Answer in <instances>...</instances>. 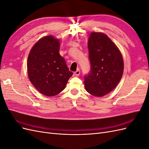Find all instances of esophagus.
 I'll list each match as a JSON object with an SVG mask.
<instances>
[{
  "mask_svg": "<svg viewBox=\"0 0 149 149\" xmlns=\"http://www.w3.org/2000/svg\"><path fill=\"white\" fill-rule=\"evenodd\" d=\"M74 74L76 75V76H79V74H80V70H78L77 71H76L74 73Z\"/></svg>",
  "mask_w": 149,
  "mask_h": 149,
  "instance_id": "obj_1",
  "label": "esophagus"
}]
</instances>
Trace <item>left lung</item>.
I'll return each mask as SVG.
<instances>
[{"label":"left lung","instance_id":"8db88e82","mask_svg":"<svg viewBox=\"0 0 149 149\" xmlns=\"http://www.w3.org/2000/svg\"><path fill=\"white\" fill-rule=\"evenodd\" d=\"M91 70L84 76L86 91L101 97L112 91L123 76L124 62L118 47L107 36L92 32L88 43Z\"/></svg>","mask_w":149,"mask_h":149}]
</instances>
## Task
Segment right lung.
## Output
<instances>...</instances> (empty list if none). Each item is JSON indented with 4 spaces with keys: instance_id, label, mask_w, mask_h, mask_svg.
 <instances>
[{
    "instance_id": "obj_1",
    "label": "right lung",
    "mask_w": 149,
    "mask_h": 149,
    "mask_svg": "<svg viewBox=\"0 0 149 149\" xmlns=\"http://www.w3.org/2000/svg\"><path fill=\"white\" fill-rule=\"evenodd\" d=\"M59 40L52 35L40 39L29 53L28 76L38 91L47 96L61 93L73 73L59 53Z\"/></svg>"
}]
</instances>
